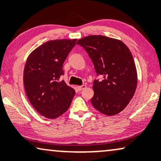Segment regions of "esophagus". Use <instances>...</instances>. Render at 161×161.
<instances>
[{
    "label": "esophagus",
    "mask_w": 161,
    "mask_h": 161,
    "mask_svg": "<svg viewBox=\"0 0 161 161\" xmlns=\"http://www.w3.org/2000/svg\"><path fill=\"white\" fill-rule=\"evenodd\" d=\"M86 87H87V86H86L85 85H81V86H78L77 89H78L79 91H81V90L85 89Z\"/></svg>",
    "instance_id": "1"
}]
</instances>
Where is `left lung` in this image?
<instances>
[{"label": "left lung", "mask_w": 161, "mask_h": 161, "mask_svg": "<svg viewBox=\"0 0 161 161\" xmlns=\"http://www.w3.org/2000/svg\"><path fill=\"white\" fill-rule=\"evenodd\" d=\"M93 63L97 76L93 81V107L108 116L118 114L132 99L137 86L133 55L121 41L104 36H89L78 40Z\"/></svg>", "instance_id": "left-lung-1"}]
</instances>
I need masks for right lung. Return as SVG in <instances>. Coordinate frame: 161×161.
Returning a JSON list of instances; mask_svg holds the SVG:
<instances>
[{
	"label": "right lung",
	"mask_w": 161,
	"mask_h": 161,
	"mask_svg": "<svg viewBox=\"0 0 161 161\" xmlns=\"http://www.w3.org/2000/svg\"><path fill=\"white\" fill-rule=\"evenodd\" d=\"M76 42V39L49 41L33 50L26 60L25 90L33 108L47 118H57L66 112L75 95L73 88L59 79L64 74L63 63Z\"/></svg>",
	"instance_id": "1"
}]
</instances>
